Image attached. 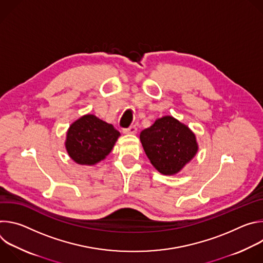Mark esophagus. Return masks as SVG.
<instances>
[{
    "label": "esophagus",
    "mask_w": 263,
    "mask_h": 263,
    "mask_svg": "<svg viewBox=\"0 0 263 263\" xmlns=\"http://www.w3.org/2000/svg\"><path fill=\"white\" fill-rule=\"evenodd\" d=\"M136 132H137V128L135 126H131L127 129H124L125 134H136Z\"/></svg>",
    "instance_id": "obj_1"
}]
</instances>
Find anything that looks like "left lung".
I'll use <instances>...</instances> for the list:
<instances>
[{
    "instance_id": "1",
    "label": "left lung",
    "mask_w": 263,
    "mask_h": 263,
    "mask_svg": "<svg viewBox=\"0 0 263 263\" xmlns=\"http://www.w3.org/2000/svg\"><path fill=\"white\" fill-rule=\"evenodd\" d=\"M140 142L149 162L162 175L178 174L198 153L195 133L177 119L165 116L140 133Z\"/></svg>"
}]
</instances>
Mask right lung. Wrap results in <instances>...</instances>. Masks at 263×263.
<instances>
[{
    "label": "right lung",
    "instance_id": "1",
    "mask_svg": "<svg viewBox=\"0 0 263 263\" xmlns=\"http://www.w3.org/2000/svg\"><path fill=\"white\" fill-rule=\"evenodd\" d=\"M120 136L111 124L93 115H85L69 126L64 145L74 162L90 166L106 158Z\"/></svg>",
    "mask_w": 263,
    "mask_h": 263
}]
</instances>
